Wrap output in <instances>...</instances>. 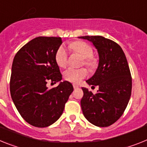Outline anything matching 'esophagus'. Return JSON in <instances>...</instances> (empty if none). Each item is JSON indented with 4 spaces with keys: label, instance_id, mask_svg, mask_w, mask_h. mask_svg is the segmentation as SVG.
Instances as JSON below:
<instances>
[{
    "label": "esophagus",
    "instance_id": "1",
    "mask_svg": "<svg viewBox=\"0 0 147 147\" xmlns=\"http://www.w3.org/2000/svg\"><path fill=\"white\" fill-rule=\"evenodd\" d=\"M73 86H74V89L79 88V86H77V85H75V84H74V85H73Z\"/></svg>",
    "mask_w": 147,
    "mask_h": 147
}]
</instances>
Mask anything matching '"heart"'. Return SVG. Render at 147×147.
Instances as JSON below:
<instances>
[{
    "label": "heart",
    "instance_id": "b5f03b06",
    "mask_svg": "<svg viewBox=\"0 0 147 147\" xmlns=\"http://www.w3.org/2000/svg\"><path fill=\"white\" fill-rule=\"evenodd\" d=\"M69 48L71 51L77 53L84 58L82 65L87 66L89 69H94L97 66V60L93 56L94 50L88 44L84 41H75L69 45ZM56 61L59 67H65L68 61V54L67 50L61 46L58 48L56 53ZM88 72L86 68H74L69 67L64 73V77L67 81L72 83H78L84 78H86Z\"/></svg>",
    "mask_w": 147,
    "mask_h": 147
}]
</instances>
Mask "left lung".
I'll list each match as a JSON object with an SVG mask.
<instances>
[{
  "label": "left lung",
  "instance_id": "1",
  "mask_svg": "<svg viewBox=\"0 0 147 147\" xmlns=\"http://www.w3.org/2000/svg\"><path fill=\"white\" fill-rule=\"evenodd\" d=\"M80 38L92 42L100 59L94 75L86 81L88 85L98 86L99 90L94 94L82 88V113L95 126L107 127L122 116L129 101L131 93L129 67L122 48L112 40L100 36Z\"/></svg>",
  "mask_w": 147,
  "mask_h": 147
}]
</instances>
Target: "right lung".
I'll list each match as a JSON object with an SVG mask.
<instances>
[{"label":"right lung","instance_id":"right-lung-1","mask_svg":"<svg viewBox=\"0 0 147 147\" xmlns=\"http://www.w3.org/2000/svg\"><path fill=\"white\" fill-rule=\"evenodd\" d=\"M61 42L60 37L35 38L14 57L11 96L21 116L36 127H47L56 122L74 91L67 81L53 88L47 87L48 81L56 83L62 79L55 58Z\"/></svg>","mask_w":147,"mask_h":147}]
</instances>
